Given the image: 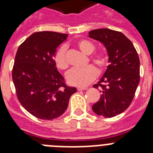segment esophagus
<instances>
[{
    "instance_id": "obj_1",
    "label": "esophagus",
    "mask_w": 153,
    "mask_h": 153,
    "mask_svg": "<svg viewBox=\"0 0 153 153\" xmlns=\"http://www.w3.org/2000/svg\"><path fill=\"white\" fill-rule=\"evenodd\" d=\"M87 89V87H77L78 91H82V90H85Z\"/></svg>"
}]
</instances>
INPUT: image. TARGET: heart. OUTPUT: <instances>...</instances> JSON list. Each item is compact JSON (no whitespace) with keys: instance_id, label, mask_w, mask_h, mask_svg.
Returning <instances> with one entry per match:
<instances>
[{"instance_id":"obj_1","label":"heart","mask_w":153,"mask_h":153,"mask_svg":"<svg viewBox=\"0 0 153 153\" xmlns=\"http://www.w3.org/2000/svg\"><path fill=\"white\" fill-rule=\"evenodd\" d=\"M78 49L86 55H90L95 50V46L86 40H80L76 44ZM91 60L100 70H103L108 63V58L102 53H97L91 57ZM55 63L60 70L68 68L69 63L67 59L66 47H61L55 55ZM98 76V71L92 65L83 69H72L66 75L67 83L70 85L79 87H85L90 84Z\"/></svg>"}]
</instances>
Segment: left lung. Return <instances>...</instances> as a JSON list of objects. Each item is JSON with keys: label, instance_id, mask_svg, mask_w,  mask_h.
I'll use <instances>...</instances> for the list:
<instances>
[{"label": "left lung", "instance_id": "1", "mask_svg": "<svg viewBox=\"0 0 153 153\" xmlns=\"http://www.w3.org/2000/svg\"><path fill=\"white\" fill-rule=\"evenodd\" d=\"M89 37L102 43L107 51V69L94 88H100V100L93 105L96 114L116 117L129 107L140 83V58L132 42L121 32L101 28L89 32Z\"/></svg>", "mask_w": 153, "mask_h": 153}]
</instances>
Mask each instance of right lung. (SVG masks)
Here are the masks:
<instances>
[{"mask_svg":"<svg viewBox=\"0 0 153 153\" xmlns=\"http://www.w3.org/2000/svg\"><path fill=\"white\" fill-rule=\"evenodd\" d=\"M68 35L52 31L31 34L17 51L12 78L23 107L41 120L60 117L76 92L64 83L56 67V48Z\"/></svg>","mask_w":153,"mask_h":153,"instance_id":"right-lung-1","label":"right lung"}]
</instances>
